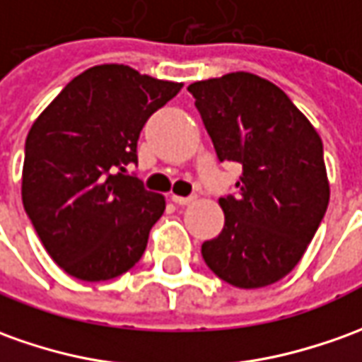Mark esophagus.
<instances>
[{
    "label": "esophagus",
    "instance_id": "obj_1",
    "mask_svg": "<svg viewBox=\"0 0 362 362\" xmlns=\"http://www.w3.org/2000/svg\"><path fill=\"white\" fill-rule=\"evenodd\" d=\"M171 201L177 203V205H189L195 201V197H179V195H171Z\"/></svg>",
    "mask_w": 362,
    "mask_h": 362
}]
</instances>
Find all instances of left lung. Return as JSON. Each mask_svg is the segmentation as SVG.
<instances>
[{
    "label": "left lung",
    "instance_id": "8db88e82",
    "mask_svg": "<svg viewBox=\"0 0 362 362\" xmlns=\"http://www.w3.org/2000/svg\"><path fill=\"white\" fill-rule=\"evenodd\" d=\"M221 161L243 163L238 197H223L221 234L203 243L206 266L254 290L288 276L329 205L317 129L288 94L252 72L189 84Z\"/></svg>",
    "mask_w": 362,
    "mask_h": 362
}]
</instances>
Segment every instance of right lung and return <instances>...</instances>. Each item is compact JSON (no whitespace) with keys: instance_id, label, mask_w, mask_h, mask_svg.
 Returning a JSON list of instances; mask_svg holds the SVG:
<instances>
[{"instance_id":"obj_1","label":"right lung","mask_w":362,"mask_h":362,"mask_svg":"<svg viewBox=\"0 0 362 362\" xmlns=\"http://www.w3.org/2000/svg\"><path fill=\"white\" fill-rule=\"evenodd\" d=\"M183 88L126 64L74 76L25 139L21 197L45 250L72 278L112 280L148 246L165 197L136 177L139 132Z\"/></svg>"}]
</instances>
